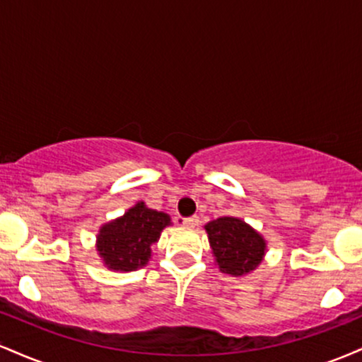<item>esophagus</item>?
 I'll list each match as a JSON object with an SVG mask.
<instances>
[{
  "mask_svg": "<svg viewBox=\"0 0 362 362\" xmlns=\"http://www.w3.org/2000/svg\"><path fill=\"white\" fill-rule=\"evenodd\" d=\"M182 224L189 228H195L199 224V216H190V218H182Z\"/></svg>",
  "mask_w": 362,
  "mask_h": 362,
  "instance_id": "esophagus-1",
  "label": "esophagus"
}]
</instances>
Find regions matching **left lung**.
<instances>
[{"label": "left lung", "mask_w": 362, "mask_h": 362, "mask_svg": "<svg viewBox=\"0 0 362 362\" xmlns=\"http://www.w3.org/2000/svg\"><path fill=\"white\" fill-rule=\"evenodd\" d=\"M211 248L219 269L231 276L248 274L262 262L264 238L238 218H218L206 224Z\"/></svg>", "instance_id": "8db88e82"}]
</instances>
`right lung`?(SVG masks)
I'll return each mask as SVG.
<instances>
[{"mask_svg": "<svg viewBox=\"0 0 362 362\" xmlns=\"http://www.w3.org/2000/svg\"><path fill=\"white\" fill-rule=\"evenodd\" d=\"M170 224L168 214L148 209L143 202L129 209L122 218L102 226L98 248L107 267L114 271H136L151 257V243Z\"/></svg>", "mask_w": 362, "mask_h": 362, "instance_id": "add662e5", "label": "right lung"}]
</instances>
